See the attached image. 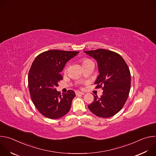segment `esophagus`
Wrapping results in <instances>:
<instances>
[{"mask_svg": "<svg viewBox=\"0 0 156 156\" xmlns=\"http://www.w3.org/2000/svg\"><path fill=\"white\" fill-rule=\"evenodd\" d=\"M76 95H84V93L80 92V91H76Z\"/></svg>", "mask_w": 156, "mask_h": 156, "instance_id": "34e87169", "label": "esophagus"}]
</instances>
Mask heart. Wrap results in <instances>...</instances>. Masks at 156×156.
<instances>
[{"instance_id": "obj_1", "label": "heart", "mask_w": 156, "mask_h": 156, "mask_svg": "<svg viewBox=\"0 0 156 156\" xmlns=\"http://www.w3.org/2000/svg\"><path fill=\"white\" fill-rule=\"evenodd\" d=\"M92 62V61L90 60V59H88V58H83V59L82 60L83 65H85V64H86V63H89V62Z\"/></svg>"}]
</instances>
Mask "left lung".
I'll return each instance as SVG.
<instances>
[{
    "label": "left lung",
    "instance_id": "1",
    "mask_svg": "<svg viewBox=\"0 0 156 156\" xmlns=\"http://www.w3.org/2000/svg\"><path fill=\"white\" fill-rule=\"evenodd\" d=\"M98 62L99 75L94 84L102 87L101 98L94 96V101L87 107L99 117H112L122 108L129 95L131 75L128 66L119 54L99 49L84 51Z\"/></svg>",
    "mask_w": 156,
    "mask_h": 156
}]
</instances>
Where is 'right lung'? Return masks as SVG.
I'll return each instance as SVG.
<instances>
[{"mask_svg":"<svg viewBox=\"0 0 156 156\" xmlns=\"http://www.w3.org/2000/svg\"><path fill=\"white\" fill-rule=\"evenodd\" d=\"M78 51L51 50L38 55L33 61L28 73V87L31 100L44 117L57 119L67 114L75 97L73 90L66 93L57 91L58 83L63 79L60 72Z\"/></svg>","mask_w":156,"mask_h":156,"instance_id":"right-lung-1","label":"right lung"}]
</instances>
